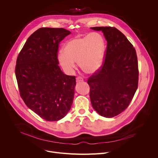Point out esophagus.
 Returning a JSON list of instances; mask_svg holds the SVG:
<instances>
[{
	"mask_svg": "<svg viewBox=\"0 0 158 158\" xmlns=\"http://www.w3.org/2000/svg\"><path fill=\"white\" fill-rule=\"evenodd\" d=\"M83 81V78L81 76H78L76 77V82H82Z\"/></svg>",
	"mask_w": 158,
	"mask_h": 158,
	"instance_id": "1",
	"label": "esophagus"
}]
</instances>
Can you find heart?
<instances>
[{"instance_id":"obj_1","label":"heart","mask_w":158,"mask_h":158,"mask_svg":"<svg viewBox=\"0 0 158 158\" xmlns=\"http://www.w3.org/2000/svg\"><path fill=\"white\" fill-rule=\"evenodd\" d=\"M106 49L103 37L98 32L85 36H77L67 42L63 52L58 55L62 68L68 73L73 72L77 62L80 68L87 74L97 71L102 65Z\"/></svg>"}]
</instances>
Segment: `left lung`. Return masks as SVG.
<instances>
[{
    "instance_id": "1",
    "label": "left lung",
    "mask_w": 158,
    "mask_h": 158,
    "mask_svg": "<svg viewBox=\"0 0 158 158\" xmlns=\"http://www.w3.org/2000/svg\"><path fill=\"white\" fill-rule=\"evenodd\" d=\"M107 40L100 68L87 79L93 108L106 118L121 114L129 106L138 87L136 50L126 37L114 27H94Z\"/></svg>"
}]
</instances>
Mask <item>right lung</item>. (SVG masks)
<instances>
[{
	"mask_svg": "<svg viewBox=\"0 0 158 158\" xmlns=\"http://www.w3.org/2000/svg\"><path fill=\"white\" fill-rule=\"evenodd\" d=\"M70 34L63 28H40L29 36L17 58L20 96L48 121L63 118L73 102L76 77L62 73L57 58L60 42Z\"/></svg>",
	"mask_w": 158,
	"mask_h": 158,
	"instance_id": "obj_1",
	"label": "right lung"
}]
</instances>
